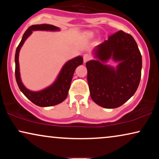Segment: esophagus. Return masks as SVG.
I'll list each match as a JSON object with an SVG mask.
<instances>
[{"label": "esophagus", "instance_id": "1", "mask_svg": "<svg viewBox=\"0 0 159 159\" xmlns=\"http://www.w3.org/2000/svg\"><path fill=\"white\" fill-rule=\"evenodd\" d=\"M91 56L90 55V54H84V55L83 56V61H84V63H86L87 61H88L89 60L91 59Z\"/></svg>", "mask_w": 159, "mask_h": 159}]
</instances>
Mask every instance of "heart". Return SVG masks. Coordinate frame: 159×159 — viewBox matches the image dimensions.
I'll return each instance as SVG.
<instances>
[{"label":"heart","mask_w":159,"mask_h":159,"mask_svg":"<svg viewBox=\"0 0 159 159\" xmlns=\"http://www.w3.org/2000/svg\"><path fill=\"white\" fill-rule=\"evenodd\" d=\"M85 36L87 37V38H92L93 37V32H87Z\"/></svg>","instance_id":"1"}]
</instances>
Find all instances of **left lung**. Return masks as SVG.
Here are the masks:
<instances>
[{
    "label": "left lung",
    "instance_id": "8db88e82",
    "mask_svg": "<svg viewBox=\"0 0 159 159\" xmlns=\"http://www.w3.org/2000/svg\"><path fill=\"white\" fill-rule=\"evenodd\" d=\"M95 60L86 63L91 98L101 107L123 105L136 92L141 77L142 56L129 34L120 31L93 49ZM119 62L115 68L105 63Z\"/></svg>",
    "mask_w": 159,
    "mask_h": 159
}]
</instances>
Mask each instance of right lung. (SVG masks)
Listing matches in <instances>:
<instances>
[{
	"label": "right lung",
	"instance_id": "1",
	"mask_svg": "<svg viewBox=\"0 0 159 159\" xmlns=\"http://www.w3.org/2000/svg\"><path fill=\"white\" fill-rule=\"evenodd\" d=\"M59 31L60 29L56 26L51 25H32L26 30L23 34L20 43L16 50L15 54V76L17 84L19 89L24 95L30 101L38 106L41 107H48L61 103L66 98L68 92L70 88L71 80H72L74 72L76 68L83 63V58L82 56L77 57L69 60L63 66L58 74L55 82L46 88L39 91H32L27 89L24 85L21 80L20 72H19V55L21 48L22 47L25 40L31 35L32 31Z\"/></svg>",
	"mask_w": 159,
	"mask_h": 159
}]
</instances>
